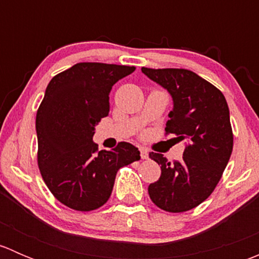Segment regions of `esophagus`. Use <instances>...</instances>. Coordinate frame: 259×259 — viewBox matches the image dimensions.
Segmentation results:
<instances>
[{
    "mask_svg": "<svg viewBox=\"0 0 259 259\" xmlns=\"http://www.w3.org/2000/svg\"><path fill=\"white\" fill-rule=\"evenodd\" d=\"M140 156H142V159H148L149 158L148 150L144 148H140Z\"/></svg>",
    "mask_w": 259,
    "mask_h": 259,
    "instance_id": "1",
    "label": "esophagus"
}]
</instances>
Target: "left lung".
<instances>
[{
  "mask_svg": "<svg viewBox=\"0 0 259 259\" xmlns=\"http://www.w3.org/2000/svg\"><path fill=\"white\" fill-rule=\"evenodd\" d=\"M142 72L170 94L173 110L165 132L176 137V143H185L180 161L149 154L161 169L159 180L149 185V195L163 210H190L211 194L231 158L228 104L215 86L189 70L142 67Z\"/></svg>",
  "mask_w": 259,
  "mask_h": 259,
  "instance_id": "left-lung-1",
  "label": "left lung"
}]
</instances>
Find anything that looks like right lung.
<instances>
[{"label":"right lung","instance_id":"add662e5","mask_svg":"<svg viewBox=\"0 0 259 259\" xmlns=\"http://www.w3.org/2000/svg\"><path fill=\"white\" fill-rule=\"evenodd\" d=\"M134 66L80 62L56 75L46 88L36 115L37 163L50 192L71 209L89 211L110 198L117 170L140 159L121 142L98 150L95 126L110 110L109 94Z\"/></svg>","mask_w":259,"mask_h":259}]
</instances>
